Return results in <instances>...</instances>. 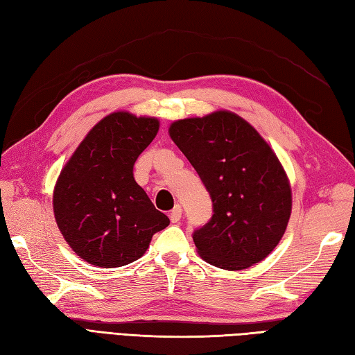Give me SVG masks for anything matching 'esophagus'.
I'll use <instances>...</instances> for the list:
<instances>
[{
  "label": "esophagus",
  "instance_id": "obj_1",
  "mask_svg": "<svg viewBox=\"0 0 355 355\" xmlns=\"http://www.w3.org/2000/svg\"><path fill=\"white\" fill-rule=\"evenodd\" d=\"M182 214H183V209H182V206H175V207H173V209L171 210V214H169L171 221H172L173 224L178 223V221H180V218H182Z\"/></svg>",
  "mask_w": 355,
  "mask_h": 355
}]
</instances>
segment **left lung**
Listing matches in <instances>:
<instances>
[{"instance_id": "left-lung-1", "label": "left lung", "mask_w": 355, "mask_h": 355, "mask_svg": "<svg viewBox=\"0 0 355 355\" xmlns=\"http://www.w3.org/2000/svg\"><path fill=\"white\" fill-rule=\"evenodd\" d=\"M169 135L198 172L214 215L193 233L210 266L238 271L266 259L291 215V186L275 150L235 112L172 122Z\"/></svg>"}]
</instances>
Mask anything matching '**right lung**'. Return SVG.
Listing matches in <instances>:
<instances>
[{
    "label": "right lung",
    "mask_w": 355,
    "mask_h": 355,
    "mask_svg": "<svg viewBox=\"0 0 355 355\" xmlns=\"http://www.w3.org/2000/svg\"><path fill=\"white\" fill-rule=\"evenodd\" d=\"M155 117L114 111L99 120L65 163L53 212L71 250L85 262L116 268L141 258L169 218L135 183L134 163L155 139Z\"/></svg>",
    "instance_id": "1"
}]
</instances>
